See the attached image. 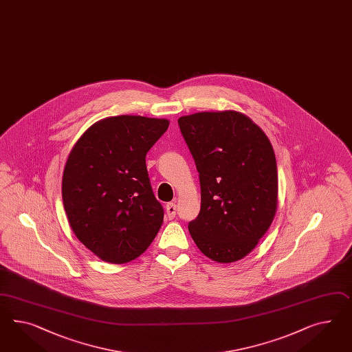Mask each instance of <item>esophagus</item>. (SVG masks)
Here are the masks:
<instances>
[{
	"label": "esophagus",
	"instance_id": "1",
	"mask_svg": "<svg viewBox=\"0 0 352 352\" xmlns=\"http://www.w3.org/2000/svg\"><path fill=\"white\" fill-rule=\"evenodd\" d=\"M165 210H166V215H168V218H175V215H177V205H175V204H173V202H169V204H166V206H165Z\"/></svg>",
	"mask_w": 352,
	"mask_h": 352
}]
</instances>
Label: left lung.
Masks as SVG:
<instances>
[{
  "mask_svg": "<svg viewBox=\"0 0 352 352\" xmlns=\"http://www.w3.org/2000/svg\"><path fill=\"white\" fill-rule=\"evenodd\" d=\"M199 171L201 209L188 229L204 255L233 263L256 248L278 204L274 150L266 134L237 111L178 119Z\"/></svg>",
  "mask_w": 352,
  "mask_h": 352,
  "instance_id": "left-lung-1",
  "label": "left lung"
}]
</instances>
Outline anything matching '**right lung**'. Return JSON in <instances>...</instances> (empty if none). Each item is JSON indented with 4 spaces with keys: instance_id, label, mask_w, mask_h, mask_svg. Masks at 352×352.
<instances>
[{
    "instance_id": "add662e5",
    "label": "right lung",
    "mask_w": 352,
    "mask_h": 352,
    "mask_svg": "<svg viewBox=\"0 0 352 352\" xmlns=\"http://www.w3.org/2000/svg\"><path fill=\"white\" fill-rule=\"evenodd\" d=\"M169 120L133 115L89 126L67 157L63 202L76 238L106 263L142 255L164 220L152 192L146 155Z\"/></svg>"
}]
</instances>
